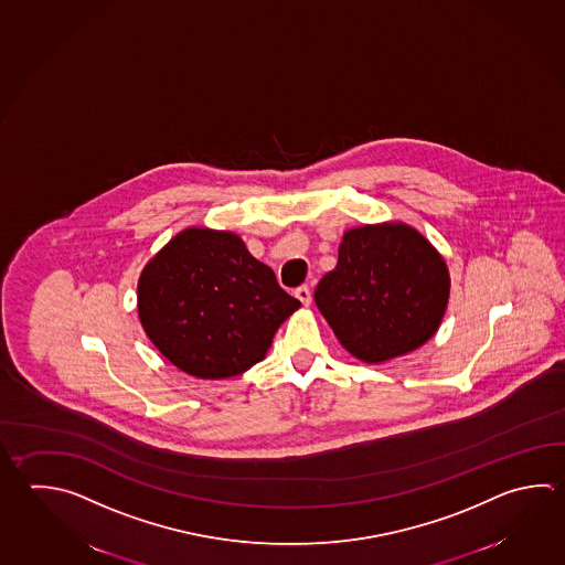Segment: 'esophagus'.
I'll use <instances>...</instances> for the list:
<instances>
[{"label":"esophagus","instance_id":"obj_1","mask_svg":"<svg viewBox=\"0 0 565 565\" xmlns=\"http://www.w3.org/2000/svg\"><path fill=\"white\" fill-rule=\"evenodd\" d=\"M296 298H298L303 306H309V303H311V289H309L308 286H299V288L296 289Z\"/></svg>","mask_w":565,"mask_h":565}]
</instances>
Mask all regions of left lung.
<instances>
[{"label":"left lung","mask_w":565,"mask_h":565,"mask_svg":"<svg viewBox=\"0 0 565 565\" xmlns=\"http://www.w3.org/2000/svg\"><path fill=\"white\" fill-rule=\"evenodd\" d=\"M449 276L424 235L404 224L363 225L343 235L338 266L316 303L341 345L377 363L424 345L446 311Z\"/></svg>","instance_id":"1"}]
</instances>
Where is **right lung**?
Segmentation results:
<instances>
[{"label":"right lung","instance_id":"add662e5","mask_svg":"<svg viewBox=\"0 0 565 565\" xmlns=\"http://www.w3.org/2000/svg\"><path fill=\"white\" fill-rule=\"evenodd\" d=\"M237 235L185 230L139 277L143 330L181 372L222 380L262 362L299 308Z\"/></svg>","mask_w":565,"mask_h":565}]
</instances>
